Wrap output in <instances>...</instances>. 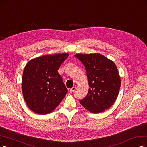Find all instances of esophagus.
<instances>
[{
  "instance_id": "34e87169",
  "label": "esophagus",
  "mask_w": 147,
  "mask_h": 147,
  "mask_svg": "<svg viewBox=\"0 0 147 147\" xmlns=\"http://www.w3.org/2000/svg\"><path fill=\"white\" fill-rule=\"evenodd\" d=\"M76 87H73V88H71V89L69 90L70 93H73V92L76 90Z\"/></svg>"
}]
</instances>
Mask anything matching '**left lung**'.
<instances>
[{"label":"left lung","mask_w":147,"mask_h":147,"mask_svg":"<svg viewBox=\"0 0 147 147\" xmlns=\"http://www.w3.org/2000/svg\"><path fill=\"white\" fill-rule=\"evenodd\" d=\"M75 56L85 66L90 87L80 103L92 113L104 112L114 103L120 88L121 79L115 64L98 53Z\"/></svg>","instance_id":"1"}]
</instances>
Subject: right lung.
<instances>
[{"instance_id": "1", "label": "right lung", "mask_w": 147, "mask_h": 147, "mask_svg": "<svg viewBox=\"0 0 147 147\" xmlns=\"http://www.w3.org/2000/svg\"><path fill=\"white\" fill-rule=\"evenodd\" d=\"M67 53L45 55L30 60L23 71L22 92L30 110L38 114L53 112L68 92L58 73Z\"/></svg>"}]
</instances>
